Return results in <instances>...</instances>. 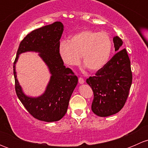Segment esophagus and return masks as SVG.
Listing matches in <instances>:
<instances>
[{
    "label": "esophagus",
    "mask_w": 148,
    "mask_h": 148,
    "mask_svg": "<svg viewBox=\"0 0 148 148\" xmlns=\"http://www.w3.org/2000/svg\"><path fill=\"white\" fill-rule=\"evenodd\" d=\"M79 83L81 84H82L84 83V79L79 77Z\"/></svg>",
    "instance_id": "obj_1"
}]
</instances>
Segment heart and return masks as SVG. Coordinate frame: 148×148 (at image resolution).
<instances>
[{
    "label": "heart",
    "mask_w": 148,
    "mask_h": 148,
    "mask_svg": "<svg viewBox=\"0 0 148 148\" xmlns=\"http://www.w3.org/2000/svg\"><path fill=\"white\" fill-rule=\"evenodd\" d=\"M112 51V41L106 32L84 30L73 34L69 41L60 43L59 53L66 64L78 65L82 62L92 71L102 69Z\"/></svg>",
    "instance_id": "obj_1"
}]
</instances>
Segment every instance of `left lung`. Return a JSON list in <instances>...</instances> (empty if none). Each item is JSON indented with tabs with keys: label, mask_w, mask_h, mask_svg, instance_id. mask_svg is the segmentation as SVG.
Returning a JSON list of instances; mask_svg holds the SVG:
<instances>
[{
	"label": "left lung",
	"mask_w": 148,
	"mask_h": 148,
	"mask_svg": "<svg viewBox=\"0 0 148 148\" xmlns=\"http://www.w3.org/2000/svg\"><path fill=\"white\" fill-rule=\"evenodd\" d=\"M117 51L95 76L86 79L94 92L92 110L99 117H108L120 112L127 99L132 84L130 61L126 49H122V39L113 38Z\"/></svg>",
	"instance_id": "left-lung-1"
}]
</instances>
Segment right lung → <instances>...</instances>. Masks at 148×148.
<instances>
[{
	"label": "right lung",
	"mask_w": 148,
	"mask_h": 148,
	"mask_svg": "<svg viewBox=\"0 0 148 148\" xmlns=\"http://www.w3.org/2000/svg\"><path fill=\"white\" fill-rule=\"evenodd\" d=\"M63 31V23L56 21L31 31L20 43L13 63L18 97L33 117L47 122L59 121L65 115L70 98L78 83L77 76L71 69L66 68L59 55V40ZM28 51L38 53L51 74L45 92L36 98L27 96L23 92L15 71L19 55Z\"/></svg>",
	"instance_id": "add662e5"
}]
</instances>
